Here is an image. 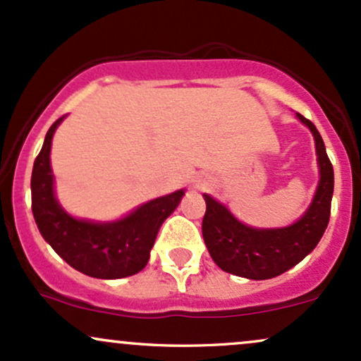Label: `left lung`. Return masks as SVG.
I'll list each match as a JSON object with an SVG mask.
<instances>
[{
    "mask_svg": "<svg viewBox=\"0 0 361 361\" xmlns=\"http://www.w3.org/2000/svg\"><path fill=\"white\" fill-rule=\"evenodd\" d=\"M315 139L319 185L312 203L294 224L288 227L258 228L239 222L226 204L203 195L207 212L203 216V239L213 262L224 272L253 281L277 277L312 253L327 228L334 192V169L325 151L317 127L296 114Z\"/></svg>",
    "mask_w": 361,
    "mask_h": 361,
    "instance_id": "obj_1",
    "label": "left lung"
}]
</instances>
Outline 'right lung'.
Instances as JSON below:
<instances>
[{
    "instance_id": "obj_1",
    "label": "right lung",
    "mask_w": 361,
    "mask_h": 361,
    "mask_svg": "<svg viewBox=\"0 0 361 361\" xmlns=\"http://www.w3.org/2000/svg\"><path fill=\"white\" fill-rule=\"evenodd\" d=\"M60 117L49 127L30 177L32 213L44 241L72 269L96 279H122L141 272L166 216L179 207L184 189L151 200L111 222L75 219L58 203L53 177L51 141Z\"/></svg>"
}]
</instances>
